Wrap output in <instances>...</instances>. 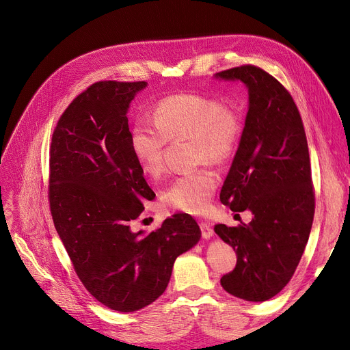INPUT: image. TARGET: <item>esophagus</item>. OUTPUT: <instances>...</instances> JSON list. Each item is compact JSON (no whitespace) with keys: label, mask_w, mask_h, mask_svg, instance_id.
Segmentation results:
<instances>
[{"label":"esophagus","mask_w":350,"mask_h":350,"mask_svg":"<svg viewBox=\"0 0 350 350\" xmlns=\"http://www.w3.org/2000/svg\"><path fill=\"white\" fill-rule=\"evenodd\" d=\"M200 230H201V235H203V238H206V240H208V238L213 237L214 231H213V227L210 226V223H200Z\"/></svg>","instance_id":"esophagus-1"}]
</instances>
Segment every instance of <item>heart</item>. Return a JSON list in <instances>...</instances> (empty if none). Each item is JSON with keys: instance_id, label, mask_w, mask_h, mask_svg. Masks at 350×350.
Masks as SVG:
<instances>
[{"instance_id": "1", "label": "heart", "mask_w": 350, "mask_h": 350, "mask_svg": "<svg viewBox=\"0 0 350 350\" xmlns=\"http://www.w3.org/2000/svg\"><path fill=\"white\" fill-rule=\"evenodd\" d=\"M243 135V118L237 107L217 99L183 94L157 102L152 122L139 119L131 129V149L142 172L153 178L164 170L167 142L191 139L194 161L226 164ZM217 187L213 172L200 169L177 177L164 190L165 207L187 214H203Z\"/></svg>"}]
</instances>
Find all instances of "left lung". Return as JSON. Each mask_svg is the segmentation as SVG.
I'll use <instances>...</instances> for the list:
<instances>
[{
	"mask_svg": "<svg viewBox=\"0 0 350 350\" xmlns=\"http://www.w3.org/2000/svg\"><path fill=\"white\" fill-rule=\"evenodd\" d=\"M248 88V113L240 146L219 200L232 211L250 210L248 224L214 231L237 254L235 268L221 278L231 295L268 301L291 281L315 214L308 142L289 92L264 69L243 65L215 73Z\"/></svg>",
	"mask_w": 350,
	"mask_h": 350,
	"instance_id": "obj_1",
	"label": "left lung"
}]
</instances>
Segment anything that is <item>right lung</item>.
<instances>
[{
	"label": "right lung",
	"mask_w": 350,
	"mask_h": 350,
	"mask_svg": "<svg viewBox=\"0 0 350 350\" xmlns=\"http://www.w3.org/2000/svg\"><path fill=\"white\" fill-rule=\"evenodd\" d=\"M147 82L100 81L70 102L49 147L52 219L83 286L105 306L135 312L169 285L201 231L189 214L149 234L132 224L156 194L131 149L127 109Z\"/></svg>",
	"instance_id": "add662e5"
}]
</instances>
